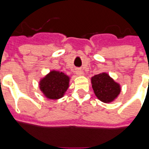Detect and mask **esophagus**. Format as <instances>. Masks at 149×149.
Instances as JSON below:
<instances>
[{"label":"esophagus","instance_id":"esophagus-1","mask_svg":"<svg viewBox=\"0 0 149 149\" xmlns=\"http://www.w3.org/2000/svg\"><path fill=\"white\" fill-rule=\"evenodd\" d=\"M76 73H77V75H79V76H81V75H82L83 72H82V71H81V69H77V70L76 71Z\"/></svg>","mask_w":149,"mask_h":149}]
</instances>
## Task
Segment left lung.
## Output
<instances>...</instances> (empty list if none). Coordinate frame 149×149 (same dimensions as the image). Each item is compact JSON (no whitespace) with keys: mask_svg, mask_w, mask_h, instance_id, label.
<instances>
[{"mask_svg":"<svg viewBox=\"0 0 149 149\" xmlns=\"http://www.w3.org/2000/svg\"><path fill=\"white\" fill-rule=\"evenodd\" d=\"M92 87L97 98L104 103L112 102L120 93V84L104 72L92 77Z\"/></svg>","mask_w":149,"mask_h":149,"instance_id":"8db88e82","label":"left lung"}]
</instances>
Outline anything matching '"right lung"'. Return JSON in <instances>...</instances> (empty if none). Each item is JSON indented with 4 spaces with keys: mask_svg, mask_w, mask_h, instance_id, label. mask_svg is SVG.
Here are the masks:
<instances>
[{
    "mask_svg": "<svg viewBox=\"0 0 149 149\" xmlns=\"http://www.w3.org/2000/svg\"><path fill=\"white\" fill-rule=\"evenodd\" d=\"M69 77L65 73L52 71L40 82V88L47 98L56 100L61 98L68 89Z\"/></svg>",
    "mask_w": 149,
    "mask_h": 149,
    "instance_id": "1",
    "label": "right lung"
}]
</instances>
